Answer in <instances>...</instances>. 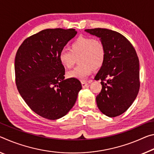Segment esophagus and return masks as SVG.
Instances as JSON below:
<instances>
[{
    "mask_svg": "<svg viewBox=\"0 0 154 154\" xmlns=\"http://www.w3.org/2000/svg\"><path fill=\"white\" fill-rule=\"evenodd\" d=\"M81 84H82V88H85L88 86V83L86 81H82Z\"/></svg>",
    "mask_w": 154,
    "mask_h": 154,
    "instance_id": "1",
    "label": "esophagus"
}]
</instances>
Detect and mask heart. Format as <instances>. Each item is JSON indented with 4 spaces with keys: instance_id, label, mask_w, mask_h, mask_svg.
Masks as SVG:
<instances>
[{
    "instance_id": "obj_1",
    "label": "heart",
    "mask_w": 154,
    "mask_h": 154,
    "mask_svg": "<svg viewBox=\"0 0 154 154\" xmlns=\"http://www.w3.org/2000/svg\"><path fill=\"white\" fill-rule=\"evenodd\" d=\"M106 52L103 42L91 37L79 36L69 46V51L62 50L59 55L60 63L69 69L79 59V65L67 73L69 79L84 80L94 70L104 65Z\"/></svg>"
}]
</instances>
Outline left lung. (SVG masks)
<instances>
[{"label":"left lung","mask_w":154,"mask_h":154,"mask_svg":"<svg viewBox=\"0 0 154 154\" xmlns=\"http://www.w3.org/2000/svg\"><path fill=\"white\" fill-rule=\"evenodd\" d=\"M100 37L106 57L95 80H101L102 90L96 97L103 114L115 117L126 111L140 89L139 60L132 44L119 32L106 29H86Z\"/></svg>","instance_id":"obj_1"}]
</instances>
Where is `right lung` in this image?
<instances>
[{
	"mask_svg": "<svg viewBox=\"0 0 154 154\" xmlns=\"http://www.w3.org/2000/svg\"><path fill=\"white\" fill-rule=\"evenodd\" d=\"M76 33L74 29L43 30L27 37L17 51V89L32 111L46 119L67 115L82 89L78 79L65 80V68L59 60L60 52Z\"/></svg>",
	"mask_w": 154,
	"mask_h": 154,
	"instance_id": "add662e5",
	"label": "right lung"
}]
</instances>
